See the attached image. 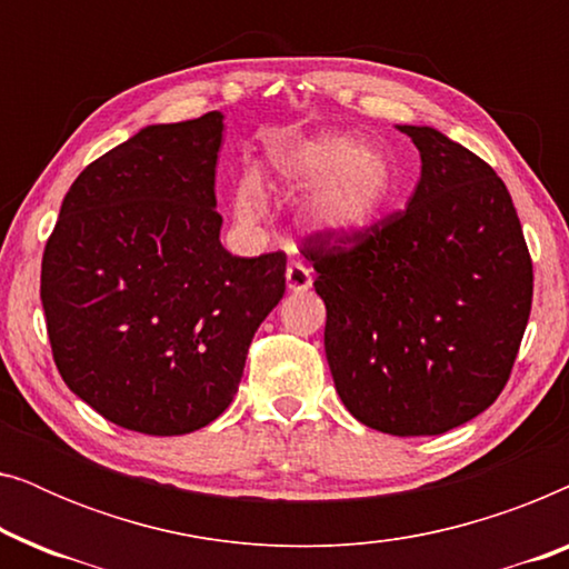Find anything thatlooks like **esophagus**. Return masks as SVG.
<instances>
[{"instance_id": "34e87169", "label": "esophagus", "mask_w": 569, "mask_h": 569, "mask_svg": "<svg viewBox=\"0 0 569 569\" xmlns=\"http://www.w3.org/2000/svg\"><path fill=\"white\" fill-rule=\"evenodd\" d=\"M284 279H287V287H290V292H308L310 284H313V274H310V269L300 259L287 263Z\"/></svg>"}]
</instances>
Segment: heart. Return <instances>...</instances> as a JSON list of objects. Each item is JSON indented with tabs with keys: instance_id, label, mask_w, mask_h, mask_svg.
Segmentation results:
<instances>
[{
	"instance_id": "obj_1",
	"label": "heart",
	"mask_w": 569,
	"mask_h": 569,
	"mask_svg": "<svg viewBox=\"0 0 569 569\" xmlns=\"http://www.w3.org/2000/svg\"><path fill=\"white\" fill-rule=\"evenodd\" d=\"M271 186L305 191L302 217L316 232L352 238L380 220L396 193V168L383 150L357 144L355 137L321 131L271 147L267 154ZM236 212L259 220L263 191L259 178L246 173L236 191Z\"/></svg>"
}]
</instances>
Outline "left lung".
Returning <instances> with one entry per match:
<instances>
[{"label": "left lung", "instance_id": "left-lung-1", "mask_svg": "<svg viewBox=\"0 0 569 569\" xmlns=\"http://www.w3.org/2000/svg\"><path fill=\"white\" fill-rule=\"evenodd\" d=\"M422 158L409 207L300 253L326 302V360L349 415L378 432L442 435L508 383L533 263L502 178L430 127H399Z\"/></svg>", "mask_w": 569, "mask_h": 569}]
</instances>
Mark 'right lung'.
Returning <instances> with one entry per match:
<instances>
[{
	"label": "right lung",
	"mask_w": 569,
	"mask_h": 569,
	"mask_svg": "<svg viewBox=\"0 0 569 569\" xmlns=\"http://www.w3.org/2000/svg\"><path fill=\"white\" fill-rule=\"evenodd\" d=\"M222 113L147 127L77 176L41 263L53 362L108 422L186 435L214 422L284 295L287 256L222 248Z\"/></svg>",
	"instance_id": "add662e5"
}]
</instances>
